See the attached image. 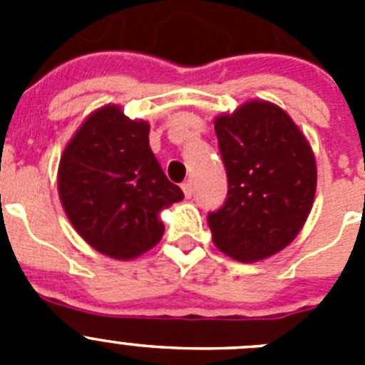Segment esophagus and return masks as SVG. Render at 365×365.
Masks as SVG:
<instances>
[{"instance_id": "esophagus-1", "label": "esophagus", "mask_w": 365, "mask_h": 365, "mask_svg": "<svg viewBox=\"0 0 365 365\" xmlns=\"http://www.w3.org/2000/svg\"><path fill=\"white\" fill-rule=\"evenodd\" d=\"M182 192H185V197L190 199L193 195V185H192V180H186V182H182Z\"/></svg>"}]
</instances>
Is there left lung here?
Returning <instances> with one entry per match:
<instances>
[{"label": "left lung", "mask_w": 365, "mask_h": 365, "mask_svg": "<svg viewBox=\"0 0 365 365\" xmlns=\"http://www.w3.org/2000/svg\"><path fill=\"white\" fill-rule=\"evenodd\" d=\"M228 197L208 215L212 240L241 263L267 259L291 245L311 214L316 159L289 113L267 100H247L214 118Z\"/></svg>", "instance_id": "obj_1"}]
</instances>
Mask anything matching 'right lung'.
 <instances>
[{"label":"right lung","instance_id":"1","mask_svg":"<svg viewBox=\"0 0 365 365\" xmlns=\"http://www.w3.org/2000/svg\"><path fill=\"white\" fill-rule=\"evenodd\" d=\"M150 122L108 104L74 131L58 166V195L87 245L113 259H135L164 234L160 212L185 197L150 148Z\"/></svg>","mask_w":365,"mask_h":365}]
</instances>
